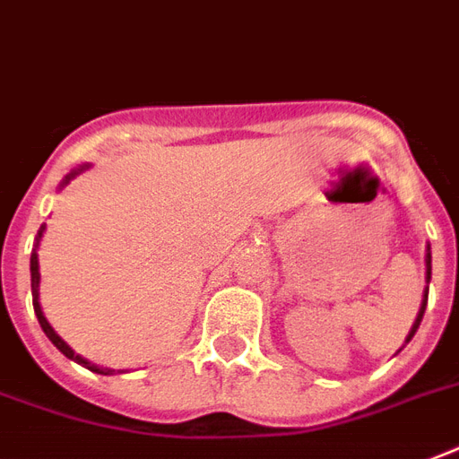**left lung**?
Masks as SVG:
<instances>
[{
    "mask_svg": "<svg viewBox=\"0 0 459 459\" xmlns=\"http://www.w3.org/2000/svg\"><path fill=\"white\" fill-rule=\"evenodd\" d=\"M429 281H431V247H427V283ZM427 300H429V288L424 290V300H421L420 314H417V319H414V324H412V328H410V333H407L405 342L412 341V335L417 333V328H420V324H421V316H424V309H427Z\"/></svg>",
    "mask_w": 459,
    "mask_h": 459,
    "instance_id": "left-lung-1",
    "label": "left lung"
}]
</instances>
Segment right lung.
<instances>
[{
	"label": "right lung",
	"instance_id": "obj_1",
	"mask_svg": "<svg viewBox=\"0 0 459 459\" xmlns=\"http://www.w3.org/2000/svg\"><path fill=\"white\" fill-rule=\"evenodd\" d=\"M85 169H90V166L85 164V166H81V169H75V171L68 173L66 178L61 180V187L66 186V183H68V180H71V178H75V176H78V173L85 171ZM42 233H45V226H39L38 238H35V250H38L39 238H42ZM35 250H32V255H30V288H32V307H35V316H38L39 326H42V331H45V335H47V338H49V341L54 342V345H56V350H59V352H64V355H66L68 359H74V362L82 364V367H85V369L95 371V374H104V377H109V374H114V369H109V367H97V364L88 362V359H85V357L75 355L74 350L68 348L66 342L61 341V335L56 333V331H54L52 326H49V321L45 319V314H42V307H39V264H38V252H35Z\"/></svg>",
	"mask_w": 459,
	"mask_h": 459
}]
</instances>
